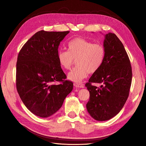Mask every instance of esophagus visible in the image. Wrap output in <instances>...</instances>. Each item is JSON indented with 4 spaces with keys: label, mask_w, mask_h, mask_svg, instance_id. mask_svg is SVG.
Returning <instances> with one entry per match:
<instances>
[{
    "label": "esophagus",
    "mask_w": 146,
    "mask_h": 146,
    "mask_svg": "<svg viewBox=\"0 0 146 146\" xmlns=\"http://www.w3.org/2000/svg\"><path fill=\"white\" fill-rule=\"evenodd\" d=\"M74 86L75 87H79V88H84V86L82 85V84H78V83H74Z\"/></svg>",
    "instance_id": "1"
}]
</instances>
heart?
Listing matches in <instances>:
<instances>
[{"instance_id":"obj_1","label":"heart","mask_w":146,"mask_h":146,"mask_svg":"<svg viewBox=\"0 0 146 146\" xmlns=\"http://www.w3.org/2000/svg\"><path fill=\"white\" fill-rule=\"evenodd\" d=\"M67 47L68 51H58V60L65 70L71 68L74 60H76L77 66L68 74V79L74 82H80L87 78L88 73H96L104 62L106 50L102 44L76 37L68 42Z\"/></svg>"}]
</instances>
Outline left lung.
Segmentation results:
<instances>
[{"label": "left lung", "mask_w": 146, "mask_h": 146, "mask_svg": "<svg viewBox=\"0 0 146 146\" xmlns=\"http://www.w3.org/2000/svg\"><path fill=\"white\" fill-rule=\"evenodd\" d=\"M105 59L86 87L90 93L86 104L89 114L97 121L109 120L123 109L129 95L132 79L130 61L118 37L114 33L105 36ZM92 83H100L97 88Z\"/></svg>", "instance_id": "8db88e82"}]
</instances>
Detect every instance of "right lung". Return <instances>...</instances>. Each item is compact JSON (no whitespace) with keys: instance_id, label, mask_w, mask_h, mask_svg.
Instances as JSON below:
<instances>
[{"instance_id":"right-lung-1","label":"right lung","mask_w":146,"mask_h":146,"mask_svg":"<svg viewBox=\"0 0 146 146\" xmlns=\"http://www.w3.org/2000/svg\"><path fill=\"white\" fill-rule=\"evenodd\" d=\"M69 32L39 31L19 53L17 90L26 107L36 116L53 115L73 90V84L65 80L57 56L60 42Z\"/></svg>"}]
</instances>
